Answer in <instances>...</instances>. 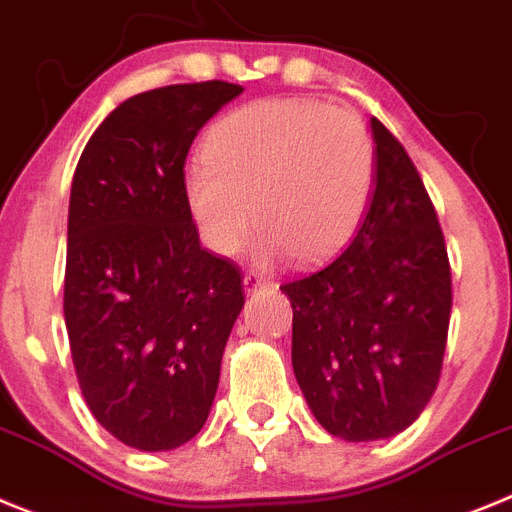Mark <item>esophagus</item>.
Listing matches in <instances>:
<instances>
[{
  "instance_id": "esophagus-1",
  "label": "esophagus",
  "mask_w": 512,
  "mask_h": 512,
  "mask_svg": "<svg viewBox=\"0 0 512 512\" xmlns=\"http://www.w3.org/2000/svg\"><path fill=\"white\" fill-rule=\"evenodd\" d=\"M267 285H270V280L262 278V275H257V273H247L245 275V290H247V293H255V290L267 288Z\"/></svg>"
}]
</instances>
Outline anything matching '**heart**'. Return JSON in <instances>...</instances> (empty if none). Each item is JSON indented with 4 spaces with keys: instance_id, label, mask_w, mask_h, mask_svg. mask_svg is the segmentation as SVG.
<instances>
[{
    "instance_id": "obj_1",
    "label": "heart",
    "mask_w": 512,
    "mask_h": 512,
    "mask_svg": "<svg viewBox=\"0 0 512 512\" xmlns=\"http://www.w3.org/2000/svg\"><path fill=\"white\" fill-rule=\"evenodd\" d=\"M375 176V142L352 109L265 99L211 127L204 158L183 173V196L216 255H237L257 219L262 255L313 265L354 237Z\"/></svg>"
}]
</instances>
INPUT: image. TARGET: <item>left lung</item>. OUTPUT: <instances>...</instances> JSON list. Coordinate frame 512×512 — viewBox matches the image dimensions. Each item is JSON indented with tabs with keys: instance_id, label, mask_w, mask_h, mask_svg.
<instances>
[{
	"instance_id": "8db88e82",
	"label": "left lung",
	"mask_w": 512,
	"mask_h": 512,
	"mask_svg": "<svg viewBox=\"0 0 512 512\" xmlns=\"http://www.w3.org/2000/svg\"><path fill=\"white\" fill-rule=\"evenodd\" d=\"M377 176L362 227L324 267L280 285L293 306V372L331 436L411 426L439 385L451 316L444 232L416 165L372 117Z\"/></svg>"
}]
</instances>
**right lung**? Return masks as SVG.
<instances>
[{
    "instance_id": "right-lung-1",
    "label": "right lung",
    "mask_w": 512,
    "mask_h": 512,
    "mask_svg": "<svg viewBox=\"0 0 512 512\" xmlns=\"http://www.w3.org/2000/svg\"><path fill=\"white\" fill-rule=\"evenodd\" d=\"M239 94L204 81L132 96L73 173L63 285L73 367L96 421L132 449L199 434L245 306L239 267L201 247L183 196L193 137Z\"/></svg>"
}]
</instances>
